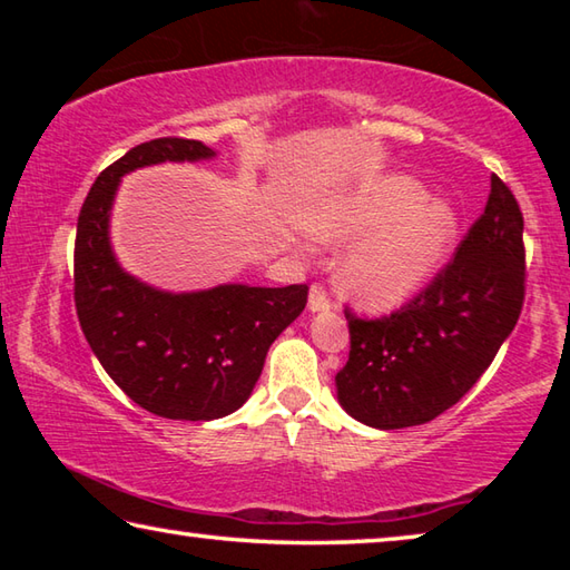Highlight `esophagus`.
Wrapping results in <instances>:
<instances>
[{"label": "esophagus", "instance_id": "34e87169", "mask_svg": "<svg viewBox=\"0 0 570 570\" xmlns=\"http://www.w3.org/2000/svg\"><path fill=\"white\" fill-rule=\"evenodd\" d=\"M326 308H332V298L326 296L322 286H312V292H308V312H326Z\"/></svg>", "mask_w": 570, "mask_h": 570}]
</instances>
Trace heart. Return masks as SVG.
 Returning a JSON list of instances; mask_svg holds the SVG:
<instances>
[{"label":"heart","mask_w":570,"mask_h":570,"mask_svg":"<svg viewBox=\"0 0 570 570\" xmlns=\"http://www.w3.org/2000/svg\"><path fill=\"white\" fill-rule=\"evenodd\" d=\"M312 234L326 244L357 238L340 264L346 296L374 312L417 296L448 264L460 236L455 208L430 200L410 176H377L360 183L316 216Z\"/></svg>","instance_id":"obj_1"}]
</instances>
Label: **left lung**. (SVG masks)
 <instances>
[{"mask_svg": "<svg viewBox=\"0 0 570 570\" xmlns=\"http://www.w3.org/2000/svg\"><path fill=\"white\" fill-rule=\"evenodd\" d=\"M525 298L523 214L490 178L482 216L455 258L397 312L350 322V360L336 372L342 407L370 428L424 424L470 392L515 330Z\"/></svg>", "mask_w": 570, "mask_h": 570, "instance_id": "8db88e82", "label": "left lung"}]
</instances>
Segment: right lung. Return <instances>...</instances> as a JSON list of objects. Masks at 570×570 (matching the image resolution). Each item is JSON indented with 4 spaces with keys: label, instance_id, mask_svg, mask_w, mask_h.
I'll return each instance as SVG.
<instances>
[{
    "label": "right lung",
    "instance_id": "obj_1",
    "mask_svg": "<svg viewBox=\"0 0 570 570\" xmlns=\"http://www.w3.org/2000/svg\"><path fill=\"white\" fill-rule=\"evenodd\" d=\"M200 140L156 138L105 168L85 198L75 238V306L110 380L158 417L208 422L244 404L268 346L306 306V284H220L170 294L122 272L110 246V210L125 173L214 158Z\"/></svg>",
    "mask_w": 570,
    "mask_h": 570
}]
</instances>
